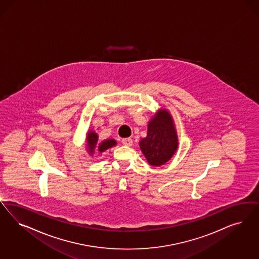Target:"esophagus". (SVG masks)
<instances>
[{"label": "esophagus", "mask_w": 259, "mask_h": 259, "mask_svg": "<svg viewBox=\"0 0 259 259\" xmlns=\"http://www.w3.org/2000/svg\"><path fill=\"white\" fill-rule=\"evenodd\" d=\"M122 143L125 146H132L133 145V139H131V138H124V139H122Z\"/></svg>", "instance_id": "esophagus-1"}]
</instances>
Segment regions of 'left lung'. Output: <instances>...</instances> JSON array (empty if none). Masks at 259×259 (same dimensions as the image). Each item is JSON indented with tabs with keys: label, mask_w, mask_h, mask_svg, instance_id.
Listing matches in <instances>:
<instances>
[{
	"label": "left lung",
	"mask_w": 259,
	"mask_h": 259,
	"mask_svg": "<svg viewBox=\"0 0 259 259\" xmlns=\"http://www.w3.org/2000/svg\"><path fill=\"white\" fill-rule=\"evenodd\" d=\"M143 154L151 166L167 163L178 148V138L172 117L166 109H160L150 119L147 137L139 142Z\"/></svg>",
	"instance_id": "left-lung-1"
}]
</instances>
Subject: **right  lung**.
Instances as JSON below:
<instances>
[{"mask_svg":"<svg viewBox=\"0 0 259 259\" xmlns=\"http://www.w3.org/2000/svg\"><path fill=\"white\" fill-rule=\"evenodd\" d=\"M85 141H87V150L91 155L93 154L94 150H97L99 152H103L109 148L116 146L117 144L114 139H107V140L102 141L100 144H98V134L92 131H90L87 134Z\"/></svg>","mask_w":259,"mask_h":259,"instance_id":"right-lung-1","label":"right lung"}]
</instances>
